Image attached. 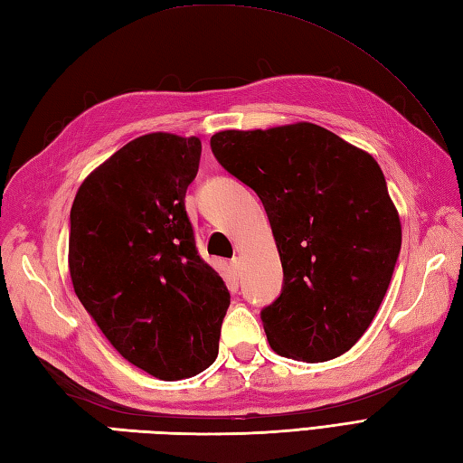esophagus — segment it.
<instances>
[{
  "label": "esophagus",
  "instance_id": "esophagus-1",
  "mask_svg": "<svg viewBox=\"0 0 463 463\" xmlns=\"http://www.w3.org/2000/svg\"><path fill=\"white\" fill-rule=\"evenodd\" d=\"M241 267H242L241 257H234V259L231 260V270H232L234 274H239V272H241Z\"/></svg>",
  "mask_w": 463,
  "mask_h": 463
}]
</instances>
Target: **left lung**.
I'll return each mask as SVG.
<instances>
[{"label":"left lung","mask_w":463,"mask_h":463,"mask_svg":"<svg viewBox=\"0 0 463 463\" xmlns=\"http://www.w3.org/2000/svg\"><path fill=\"white\" fill-rule=\"evenodd\" d=\"M211 146L269 214L284 272L260 314L270 348L304 362L342 356L376 317L402 247L380 165L307 121L219 131Z\"/></svg>","instance_id":"left-lung-1"}]
</instances>
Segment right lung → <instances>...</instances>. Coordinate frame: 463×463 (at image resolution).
Here are the masks:
<instances>
[{"mask_svg": "<svg viewBox=\"0 0 463 463\" xmlns=\"http://www.w3.org/2000/svg\"><path fill=\"white\" fill-rule=\"evenodd\" d=\"M199 159V137H137L85 176L71 206L77 298L127 362L166 382L211 366L231 304L184 211Z\"/></svg>", "mask_w": 463, "mask_h": 463, "instance_id": "right-lung-1", "label": "right lung"}]
</instances>
